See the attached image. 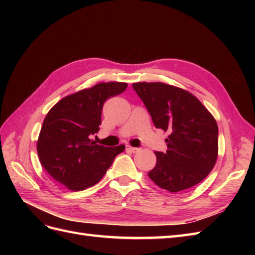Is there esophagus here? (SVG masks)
I'll return each instance as SVG.
<instances>
[{"mask_svg":"<svg viewBox=\"0 0 255 255\" xmlns=\"http://www.w3.org/2000/svg\"><path fill=\"white\" fill-rule=\"evenodd\" d=\"M127 150L128 151H129V152H133V153H135V152H137L138 150H139V149H138V148H134V146H130V145H127Z\"/></svg>","mask_w":255,"mask_h":255,"instance_id":"obj_1","label":"esophagus"}]
</instances>
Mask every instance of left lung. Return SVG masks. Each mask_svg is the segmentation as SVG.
Segmentation results:
<instances>
[{
	"mask_svg": "<svg viewBox=\"0 0 255 255\" xmlns=\"http://www.w3.org/2000/svg\"><path fill=\"white\" fill-rule=\"evenodd\" d=\"M154 126L169 133L167 151L155 152L156 165L148 173L170 192L202 182L218 156V126L212 114L190 92L164 83H134Z\"/></svg>",
	"mask_w": 255,
	"mask_h": 255,
	"instance_id": "left-lung-1",
	"label": "left lung"
}]
</instances>
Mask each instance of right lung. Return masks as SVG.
<instances>
[{
    "instance_id": "right-lung-1",
    "label": "right lung",
    "mask_w": 255,
    "mask_h": 255,
    "mask_svg": "<svg viewBox=\"0 0 255 255\" xmlns=\"http://www.w3.org/2000/svg\"><path fill=\"white\" fill-rule=\"evenodd\" d=\"M127 83H100L67 96L45 116L37 152L54 180L73 191L94 186L106 173L126 146L97 144L91 137L99 132L103 104L120 95Z\"/></svg>"
}]
</instances>
